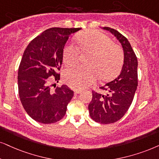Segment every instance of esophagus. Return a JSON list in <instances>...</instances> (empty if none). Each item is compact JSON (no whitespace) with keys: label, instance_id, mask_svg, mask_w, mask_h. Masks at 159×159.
I'll list each match as a JSON object with an SVG mask.
<instances>
[{"label":"esophagus","instance_id":"obj_1","mask_svg":"<svg viewBox=\"0 0 159 159\" xmlns=\"http://www.w3.org/2000/svg\"><path fill=\"white\" fill-rule=\"evenodd\" d=\"M81 92H82V90H81V89H75V90H74V92H75V94H80Z\"/></svg>","mask_w":159,"mask_h":159}]
</instances>
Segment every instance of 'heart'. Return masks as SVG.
I'll return each mask as SVG.
<instances>
[{
    "instance_id": "b5f03b06",
    "label": "heart",
    "mask_w": 159,
    "mask_h": 159,
    "mask_svg": "<svg viewBox=\"0 0 159 159\" xmlns=\"http://www.w3.org/2000/svg\"><path fill=\"white\" fill-rule=\"evenodd\" d=\"M78 49L83 53L90 54L89 67H74L65 70L64 79L75 89L88 87L98 78L108 80L117 75L123 64L121 48L112 43L108 36L98 31H87L76 37ZM63 60L67 67L75 65L79 60V52L73 45H66L63 50Z\"/></svg>"
}]
</instances>
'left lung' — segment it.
<instances>
[{
	"label": "left lung",
	"instance_id": "8db88e82",
	"mask_svg": "<svg viewBox=\"0 0 159 159\" xmlns=\"http://www.w3.org/2000/svg\"><path fill=\"white\" fill-rule=\"evenodd\" d=\"M103 29L109 31L121 43L124 62L120 75L100 87L106 94L92 92V100L88 108L92 120L101 124H110L121 119L131 105L138 86V61L127 38L114 29Z\"/></svg>",
	"mask_w": 159,
	"mask_h": 159
}]
</instances>
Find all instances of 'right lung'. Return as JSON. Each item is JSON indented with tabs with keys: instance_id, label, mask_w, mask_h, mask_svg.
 I'll return each mask as SVG.
<instances>
[{
	"instance_id": "right-lung-1",
	"label": "right lung",
	"mask_w": 159,
	"mask_h": 159,
	"mask_svg": "<svg viewBox=\"0 0 159 159\" xmlns=\"http://www.w3.org/2000/svg\"><path fill=\"white\" fill-rule=\"evenodd\" d=\"M81 28H51L37 36L24 51L18 69V92L24 109L35 121L51 124L65 115L74 92L67 85L51 90L50 77L59 82L63 50L71 34Z\"/></svg>"
}]
</instances>
